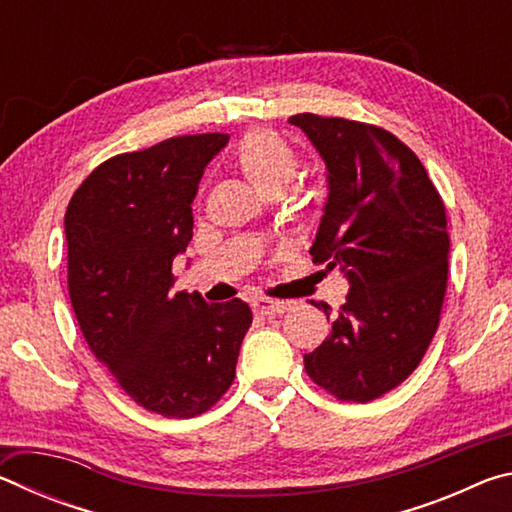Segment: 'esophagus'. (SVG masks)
<instances>
[{"label": "esophagus", "instance_id": "obj_1", "mask_svg": "<svg viewBox=\"0 0 512 512\" xmlns=\"http://www.w3.org/2000/svg\"><path fill=\"white\" fill-rule=\"evenodd\" d=\"M253 309H255V314H259V316H280L289 309V305H287V302H280V300L257 298V300H253Z\"/></svg>", "mask_w": 512, "mask_h": 512}]
</instances>
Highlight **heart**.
I'll return each instance as SVG.
<instances>
[{"mask_svg":"<svg viewBox=\"0 0 512 512\" xmlns=\"http://www.w3.org/2000/svg\"><path fill=\"white\" fill-rule=\"evenodd\" d=\"M239 171L266 196H280L298 176L300 155L271 128H253L235 146Z\"/></svg>","mask_w":512,"mask_h":512,"instance_id":"1","label":"heart"}]
</instances>
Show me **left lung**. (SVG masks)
Masks as SVG:
<instances>
[{"mask_svg": "<svg viewBox=\"0 0 512 512\" xmlns=\"http://www.w3.org/2000/svg\"><path fill=\"white\" fill-rule=\"evenodd\" d=\"M327 164V203L309 253L341 268L350 293L332 334L305 354L314 384L341 402L377 400L418 368L447 291V212L409 146L386 128L314 112L289 117ZM318 309L329 307L314 302Z\"/></svg>", "mask_w": 512, "mask_h": 512, "instance_id": "left-lung-1", "label": "left lung"}]
</instances>
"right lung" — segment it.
<instances>
[{
	"label": "right lung",
	"instance_id": "right-lung-1",
	"mask_svg": "<svg viewBox=\"0 0 512 512\" xmlns=\"http://www.w3.org/2000/svg\"><path fill=\"white\" fill-rule=\"evenodd\" d=\"M225 133L180 135L101 162L65 212L67 289L90 352L133 402L194 418L235 381L253 311L171 293L201 176Z\"/></svg>",
	"mask_w": 512,
	"mask_h": 512
}]
</instances>
